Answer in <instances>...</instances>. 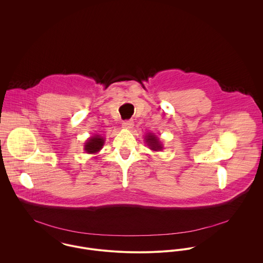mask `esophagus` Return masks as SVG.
<instances>
[{
    "instance_id": "obj_1",
    "label": "esophagus",
    "mask_w": 263,
    "mask_h": 263,
    "mask_svg": "<svg viewBox=\"0 0 263 263\" xmlns=\"http://www.w3.org/2000/svg\"><path fill=\"white\" fill-rule=\"evenodd\" d=\"M134 121L133 120H125L122 122V127L125 129H132L134 128Z\"/></svg>"
}]
</instances>
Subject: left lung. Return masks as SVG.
<instances>
[{"mask_svg": "<svg viewBox=\"0 0 263 263\" xmlns=\"http://www.w3.org/2000/svg\"><path fill=\"white\" fill-rule=\"evenodd\" d=\"M145 140L147 142V145L150 147L151 150L155 151V152L163 150V145L161 144L158 137H156L154 134L146 135Z\"/></svg>", "mask_w": 263, "mask_h": 263, "instance_id": "1", "label": "left lung"}]
</instances>
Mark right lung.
<instances>
[{
    "mask_svg": "<svg viewBox=\"0 0 263 263\" xmlns=\"http://www.w3.org/2000/svg\"><path fill=\"white\" fill-rule=\"evenodd\" d=\"M103 145H104V139L101 138L99 135H95L85 143L84 150L86 151L88 154H96L97 152L102 149Z\"/></svg>",
    "mask_w": 263,
    "mask_h": 263,
    "instance_id": "add662e5",
    "label": "right lung"
}]
</instances>
